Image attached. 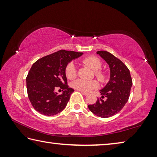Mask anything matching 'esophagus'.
<instances>
[{"instance_id": "1", "label": "esophagus", "mask_w": 157, "mask_h": 157, "mask_svg": "<svg viewBox=\"0 0 157 157\" xmlns=\"http://www.w3.org/2000/svg\"><path fill=\"white\" fill-rule=\"evenodd\" d=\"M81 92V94H83V95H88V93H86V92H84V91H80Z\"/></svg>"}]
</instances>
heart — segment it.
Masks as SVG:
<instances>
[{"mask_svg": "<svg viewBox=\"0 0 157 157\" xmlns=\"http://www.w3.org/2000/svg\"><path fill=\"white\" fill-rule=\"evenodd\" d=\"M84 64L89 66L94 71V74L95 78L105 83L108 80V74L106 71L101 69L102 66V63L101 60L98 57L89 56L82 60ZM65 73L66 78L69 79H73L77 76V71L75 64L73 62L68 63L66 66L65 69ZM72 86L79 91L88 92L91 91L93 89H97L99 86V83L95 79H91V80H84V79H77L73 82Z\"/></svg>", "mask_w": 157, "mask_h": 157, "instance_id": "b5f03b06", "label": "heart"}]
</instances>
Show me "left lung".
<instances>
[{
	"label": "left lung",
	"instance_id": "obj_1",
	"mask_svg": "<svg viewBox=\"0 0 157 157\" xmlns=\"http://www.w3.org/2000/svg\"><path fill=\"white\" fill-rule=\"evenodd\" d=\"M97 54L109 66L110 80L100 91L102 97L98 98L95 104L88 107L95 115L106 118L118 113L125 105L129 98L132 79L126 65L111 53L100 50Z\"/></svg>",
	"mask_w": 157,
	"mask_h": 157
}]
</instances>
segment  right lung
Returning <instances> with one entry per match:
<instances>
[{
  "instance_id": "right-lung-1",
  "label": "right lung",
  "mask_w": 157,
  "mask_h": 157,
  "mask_svg": "<svg viewBox=\"0 0 157 157\" xmlns=\"http://www.w3.org/2000/svg\"><path fill=\"white\" fill-rule=\"evenodd\" d=\"M82 54L61 50L33 63L26 82L29 100L36 111L51 116L64 109L74 91L67 84L65 69L68 63ZM57 88L64 91L62 94L58 95L55 92Z\"/></svg>"
}]
</instances>
